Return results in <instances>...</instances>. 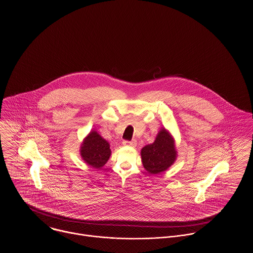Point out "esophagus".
I'll return each instance as SVG.
<instances>
[{"instance_id":"34e87169","label":"esophagus","mask_w":253,"mask_h":253,"mask_svg":"<svg viewBox=\"0 0 253 253\" xmlns=\"http://www.w3.org/2000/svg\"><path fill=\"white\" fill-rule=\"evenodd\" d=\"M123 145H125V146H135L136 141L135 140H124Z\"/></svg>"}]
</instances>
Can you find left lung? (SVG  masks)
Returning <instances> with one entry per match:
<instances>
[{"label":"left lung","instance_id":"obj_1","mask_svg":"<svg viewBox=\"0 0 253 253\" xmlns=\"http://www.w3.org/2000/svg\"><path fill=\"white\" fill-rule=\"evenodd\" d=\"M140 155L142 165L148 173H160L169 168L176 159L174 140L168 131L163 128L153 143L142 147Z\"/></svg>","mask_w":253,"mask_h":253}]
</instances>
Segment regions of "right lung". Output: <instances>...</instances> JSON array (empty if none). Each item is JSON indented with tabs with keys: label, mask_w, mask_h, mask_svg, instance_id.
Returning <instances> with one entry per match:
<instances>
[{
	"label": "right lung",
	"mask_w": 253,
	"mask_h": 253,
	"mask_svg": "<svg viewBox=\"0 0 253 253\" xmlns=\"http://www.w3.org/2000/svg\"><path fill=\"white\" fill-rule=\"evenodd\" d=\"M111 153L110 143L96 131H91L81 146L83 160L95 169L102 168L108 162Z\"/></svg>",
	"instance_id": "1"
}]
</instances>
